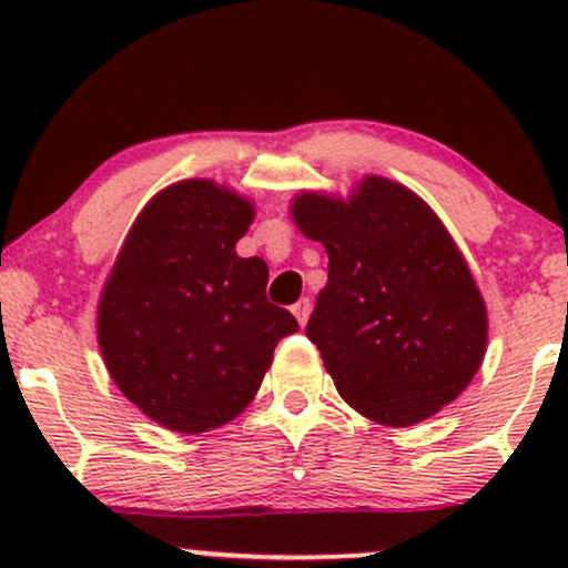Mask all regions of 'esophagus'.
<instances>
[{"instance_id": "obj_1", "label": "esophagus", "mask_w": 568, "mask_h": 568, "mask_svg": "<svg viewBox=\"0 0 568 568\" xmlns=\"http://www.w3.org/2000/svg\"><path fill=\"white\" fill-rule=\"evenodd\" d=\"M291 312H293V317H296L298 321V325H306V321H310V312H312V304H310V298H298L296 304L291 306Z\"/></svg>"}]
</instances>
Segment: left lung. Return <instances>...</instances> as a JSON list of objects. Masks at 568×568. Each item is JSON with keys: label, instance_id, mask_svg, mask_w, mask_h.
<instances>
[{"label": "left lung", "instance_id": "1", "mask_svg": "<svg viewBox=\"0 0 568 568\" xmlns=\"http://www.w3.org/2000/svg\"><path fill=\"white\" fill-rule=\"evenodd\" d=\"M291 219L328 253L306 323L338 395L384 427H410L467 389L488 312L438 213L408 186L363 175L342 194L302 189Z\"/></svg>", "mask_w": 568, "mask_h": 568}]
</instances>
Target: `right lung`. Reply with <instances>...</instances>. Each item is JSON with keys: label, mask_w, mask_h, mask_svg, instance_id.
I'll list each match as a JSON object with an SVG mask.
<instances>
[{"label": "right lung", "mask_w": 568, "mask_h": 568, "mask_svg": "<svg viewBox=\"0 0 568 568\" xmlns=\"http://www.w3.org/2000/svg\"><path fill=\"white\" fill-rule=\"evenodd\" d=\"M256 219L237 189L175 181L135 216L95 315L103 366L160 427L200 435L237 419L298 323L266 302L270 266L234 245Z\"/></svg>", "instance_id": "right-lung-1"}]
</instances>
